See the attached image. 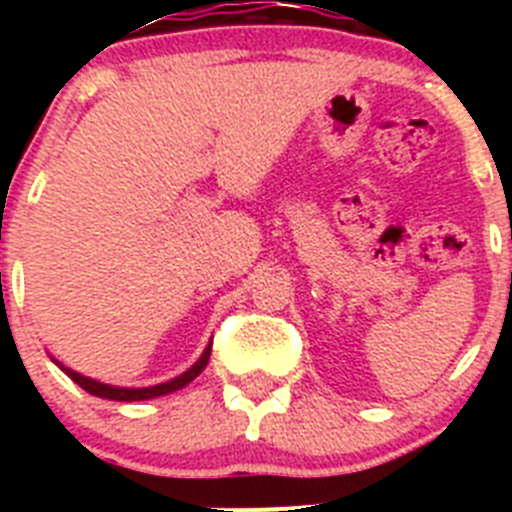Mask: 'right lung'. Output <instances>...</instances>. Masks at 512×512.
Returning <instances> with one entry per match:
<instances>
[{"label":"right lung","instance_id":"obj_1","mask_svg":"<svg viewBox=\"0 0 512 512\" xmlns=\"http://www.w3.org/2000/svg\"><path fill=\"white\" fill-rule=\"evenodd\" d=\"M210 351H212V343L205 348V354H202L200 359L189 366L187 372L179 374V377H174L171 382L153 384V387H112V384H102V382H97V379L84 377V374L74 372V369H66V366H61L58 361L56 364L61 366L63 372L69 374L76 384H79L81 390H87L89 395L104 397V400H115V402H138V400H153V397H161V395H171V392L187 387L194 377H200L202 374V369H205L207 361H210Z\"/></svg>","mask_w":512,"mask_h":512}]
</instances>
